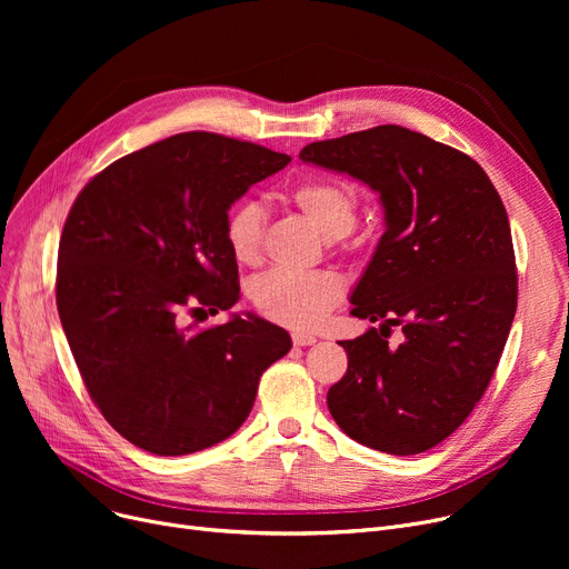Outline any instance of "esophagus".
Returning a JSON list of instances; mask_svg holds the SVG:
<instances>
[{
	"label": "esophagus",
	"instance_id": "obj_1",
	"mask_svg": "<svg viewBox=\"0 0 569 569\" xmlns=\"http://www.w3.org/2000/svg\"><path fill=\"white\" fill-rule=\"evenodd\" d=\"M318 339L316 337H311V335H302V332H295L292 335V343L295 346H313Z\"/></svg>",
	"mask_w": 569,
	"mask_h": 569
}]
</instances>
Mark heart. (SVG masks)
<instances>
[{
    "mask_svg": "<svg viewBox=\"0 0 569 569\" xmlns=\"http://www.w3.org/2000/svg\"><path fill=\"white\" fill-rule=\"evenodd\" d=\"M297 209L327 239L343 237L357 221V193L343 179H307L292 191ZM264 209L256 200H242L226 219V242L232 258L256 264L262 258ZM343 297V281L335 272H290L274 269L253 286V302L269 320L311 330L320 325Z\"/></svg>",
    "mask_w": 569,
    "mask_h": 569,
    "instance_id": "1",
    "label": "heart"
}]
</instances>
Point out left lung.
I'll use <instances>...</instances> for the list:
<instances>
[{"instance_id": "obj_1", "label": "left lung", "mask_w": 569, "mask_h": 569, "mask_svg": "<svg viewBox=\"0 0 569 569\" xmlns=\"http://www.w3.org/2000/svg\"><path fill=\"white\" fill-rule=\"evenodd\" d=\"M300 159L380 196L385 232L357 281L352 316L380 327L352 341L327 408L352 440L408 457L455 433L482 399L517 313L505 204L459 149L385 124L307 144ZM399 323L405 339L386 343Z\"/></svg>"}]
</instances>
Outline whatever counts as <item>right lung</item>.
Instances as JSON below:
<instances>
[{
	"label": "right lung",
	"mask_w": 569,
	"mask_h": 569,
	"mask_svg": "<svg viewBox=\"0 0 569 569\" xmlns=\"http://www.w3.org/2000/svg\"><path fill=\"white\" fill-rule=\"evenodd\" d=\"M290 163L219 133H177L110 163L59 239L57 311L89 397L144 452L182 457L232 436L290 335L256 313L196 330L182 311L239 300L226 242L234 200Z\"/></svg>",
	"instance_id": "1"
}]
</instances>
